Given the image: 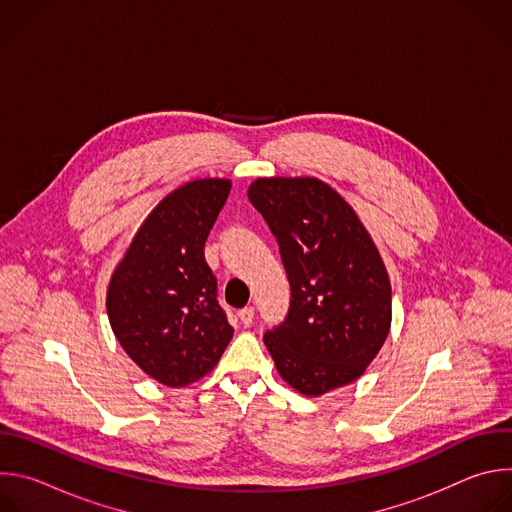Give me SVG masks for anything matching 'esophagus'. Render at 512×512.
Listing matches in <instances>:
<instances>
[{
  "mask_svg": "<svg viewBox=\"0 0 512 512\" xmlns=\"http://www.w3.org/2000/svg\"><path fill=\"white\" fill-rule=\"evenodd\" d=\"M239 320H241V324L243 326H251L253 324V320H255V308L253 306H249V308H243L241 312H239Z\"/></svg>",
  "mask_w": 512,
  "mask_h": 512,
  "instance_id": "34e87169",
  "label": "esophagus"
}]
</instances>
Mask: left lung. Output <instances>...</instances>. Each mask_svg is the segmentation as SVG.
<instances>
[{"label":"left lung","mask_w":512,"mask_h":512,"mask_svg":"<svg viewBox=\"0 0 512 512\" xmlns=\"http://www.w3.org/2000/svg\"><path fill=\"white\" fill-rule=\"evenodd\" d=\"M279 245L289 308L265 332L279 375L304 395L358 379L391 326V283L346 200L316 178H259L247 192Z\"/></svg>","instance_id":"left-lung-1"}]
</instances>
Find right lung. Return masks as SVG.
I'll use <instances>...</instances> for the list:
<instances>
[{"label": "right lung", "instance_id": "right-lung-1", "mask_svg": "<svg viewBox=\"0 0 512 512\" xmlns=\"http://www.w3.org/2000/svg\"><path fill=\"white\" fill-rule=\"evenodd\" d=\"M231 192L229 180H194L145 218L107 291L111 328L137 367L168 387L214 369L233 338L218 304L204 243Z\"/></svg>", "mask_w": 512, "mask_h": 512}]
</instances>
